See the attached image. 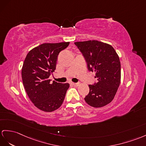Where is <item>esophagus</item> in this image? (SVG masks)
Here are the masks:
<instances>
[{
    "instance_id": "esophagus-1",
    "label": "esophagus",
    "mask_w": 146,
    "mask_h": 146,
    "mask_svg": "<svg viewBox=\"0 0 146 146\" xmlns=\"http://www.w3.org/2000/svg\"><path fill=\"white\" fill-rule=\"evenodd\" d=\"M71 84L74 85V86H75V87H78L80 85V83H72Z\"/></svg>"
}]
</instances>
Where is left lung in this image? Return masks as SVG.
<instances>
[{
    "label": "left lung",
    "instance_id": "obj_1",
    "mask_svg": "<svg viewBox=\"0 0 146 146\" xmlns=\"http://www.w3.org/2000/svg\"><path fill=\"white\" fill-rule=\"evenodd\" d=\"M82 53L88 70L95 72L97 82L89 85L90 91L85 97L88 105L103 107L111 102L116 94L121 81L119 56L112 46L97 40L74 42Z\"/></svg>",
    "mask_w": 146,
    "mask_h": 146
}]
</instances>
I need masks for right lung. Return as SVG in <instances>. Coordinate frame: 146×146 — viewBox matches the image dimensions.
<instances>
[{
	"instance_id": "1",
	"label": "right lung",
	"mask_w": 146,
	"mask_h": 146,
	"mask_svg": "<svg viewBox=\"0 0 146 146\" xmlns=\"http://www.w3.org/2000/svg\"><path fill=\"white\" fill-rule=\"evenodd\" d=\"M69 42L43 43L32 49L25 59L22 77L28 97L36 108L45 112L58 109L64 100L68 83L51 82L49 76L54 72L58 56Z\"/></svg>"
}]
</instances>
